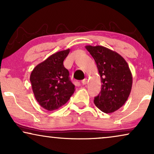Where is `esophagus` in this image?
<instances>
[{
  "label": "esophagus",
  "instance_id": "esophagus-1",
  "mask_svg": "<svg viewBox=\"0 0 154 154\" xmlns=\"http://www.w3.org/2000/svg\"><path fill=\"white\" fill-rule=\"evenodd\" d=\"M88 80L87 79H85L81 81V83H82V84H83V85H85V84L88 83Z\"/></svg>",
  "mask_w": 154,
  "mask_h": 154
}]
</instances>
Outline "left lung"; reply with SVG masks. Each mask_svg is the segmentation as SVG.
Segmentation results:
<instances>
[{
	"label": "left lung",
	"instance_id": "left-lung-1",
	"mask_svg": "<svg viewBox=\"0 0 154 154\" xmlns=\"http://www.w3.org/2000/svg\"><path fill=\"white\" fill-rule=\"evenodd\" d=\"M95 61L102 82V89L94 103L104 113H113L127 101L132 85V76L123 57L103 46H85Z\"/></svg>",
	"mask_w": 154,
	"mask_h": 154
}]
</instances>
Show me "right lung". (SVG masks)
<instances>
[{
    "label": "right lung",
    "instance_id": "add662e5",
    "mask_svg": "<svg viewBox=\"0 0 154 154\" xmlns=\"http://www.w3.org/2000/svg\"><path fill=\"white\" fill-rule=\"evenodd\" d=\"M70 50L56 52L33 69L30 75L35 100L48 111L58 109L68 102L75 85L64 66V60Z\"/></svg>",
    "mask_w": 154,
    "mask_h": 154
}]
</instances>
